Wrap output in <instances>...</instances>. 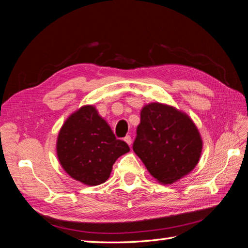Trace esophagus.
Masks as SVG:
<instances>
[{"instance_id":"obj_1","label":"esophagus","mask_w":248,"mask_h":248,"mask_svg":"<svg viewBox=\"0 0 248 248\" xmlns=\"http://www.w3.org/2000/svg\"><path fill=\"white\" fill-rule=\"evenodd\" d=\"M124 141L127 143V144L130 146L131 145V137L130 136H126L124 138Z\"/></svg>"}]
</instances>
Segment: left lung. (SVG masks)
Segmentation results:
<instances>
[{"label": "left lung", "instance_id": "left-lung-1", "mask_svg": "<svg viewBox=\"0 0 248 248\" xmlns=\"http://www.w3.org/2000/svg\"><path fill=\"white\" fill-rule=\"evenodd\" d=\"M202 148L199 130L186 114L159 103L141 110L133 150L158 181L170 185L191 172Z\"/></svg>", "mask_w": 248, "mask_h": 248}]
</instances>
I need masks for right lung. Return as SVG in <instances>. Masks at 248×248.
<instances>
[{"label":"right lung","mask_w":248,"mask_h":248,"mask_svg":"<svg viewBox=\"0 0 248 248\" xmlns=\"http://www.w3.org/2000/svg\"><path fill=\"white\" fill-rule=\"evenodd\" d=\"M127 152V143L115 138L93 106L70 115L58 135L60 164L71 177L88 186L105 183L115 160Z\"/></svg>","instance_id":"1"}]
</instances>
